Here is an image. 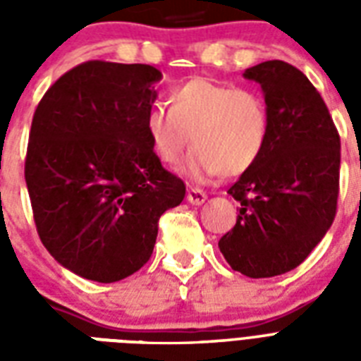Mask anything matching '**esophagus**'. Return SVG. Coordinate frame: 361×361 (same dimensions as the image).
Wrapping results in <instances>:
<instances>
[{
	"label": "esophagus",
	"mask_w": 361,
	"mask_h": 361,
	"mask_svg": "<svg viewBox=\"0 0 361 361\" xmlns=\"http://www.w3.org/2000/svg\"><path fill=\"white\" fill-rule=\"evenodd\" d=\"M206 198H208V195L204 191H200V189H195V187H191V189L187 191V200L191 204H197V206L206 202Z\"/></svg>",
	"instance_id": "obj_1"
}]
</instances>
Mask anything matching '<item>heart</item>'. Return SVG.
I'll return each instance as SVG.
<instances>
[{"label":"heart","mask_w":361,"mask_h":361,"mask_svg":"<svg viewBox=\"0 0 361 361\" xmlns=\"http://www.w3.org/2000/svg\"><path fill=\"white\" fill-rule=\"evenodd\" d=\"M169 110L153 104L144 130L153 155L166 166L195 147L183 172L202 181L240 176L257 163L269 138V112L257 92L195 76L170 90Z\"/></svg>","instance_id":"b5f03b06"}]
</instances>
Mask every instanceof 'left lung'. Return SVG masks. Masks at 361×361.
Wrapping results in <instances>:
<instances>
[{
	"label": "left lung",
	"instance_id": "obj_1",
	"mask_svg": "<svg viewBox=\"0 0 361 361\" xmlns=\"http://www.w3.org/2000/svg\"><path fill=\"white\" fill-rule=\"evenodd\" d=\"M243 76L262 87L269 138L228 189L241 208L219 249L232 269L260 279L300 266L336 219L341 140L324 99L294 65L271 59Z\"/></svg>",
	"mask_w": 361,
	"mask_h": 361
}]
</instances>
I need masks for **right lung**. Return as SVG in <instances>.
<instances>
[{"mask_svg": "<svg viewBox=\"0 0 361 361\" xmlns=\"http://www.w3.org/2000/svg\"><path fill=\"white\" fill-rule=\"evenodd\" d=\"M152 65L93 59L59 76L31 121L25 185L42 245L84 279L114 283L149 260L159 217L185 183L152 152Z\"/></svg>", "mask_w": 361, "mask_h": 361, "instance_id": "1", "label": "right lung"}]
</instances>
